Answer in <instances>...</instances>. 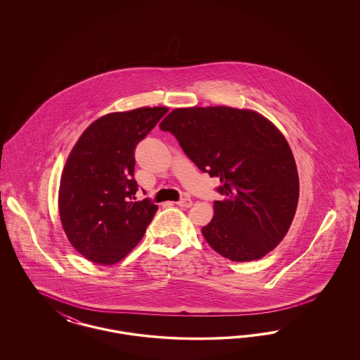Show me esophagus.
I'll use <instances>...</instances> for the list:
<instances>
[{"label": "esophagus", "instance_id": "esophagus-1", "mask_svg": "<svg viewBox=\"0 0 360 360\" xmlns=\"http://www.w3.org/2000/svg\"><path fill=\"white\" fill-rule=\"evenodd\" d=\"M176 205H179L181 207H190V206L193 205V201L190 198H184V200L178 201Z\"/></svg>", "mask_w": 360, "mask_h": 360}]
</instances>
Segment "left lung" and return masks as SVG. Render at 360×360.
Instances as JSON below:
<instances>
[{
  "mask_svg": "<svg viewBox=\"0 0 360 360\" xmlns=\"http://www.w3.org/2000/svg\"><path fill=\"white\" fill-rule=\"evenodd\" d=\"M201 172L220 178L207 244L233 262L267 255L294 219L300 181L288 140L264 116L229 106L176 108L160 122Z\"/></svg>",
  "mask_w": 360,
  "mask_h": 360,
  "instance_id": "8db88e82",
  "label": "left lung"
}]
</instances>
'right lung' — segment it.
Here are the masks:
<instances>
[{
	"instance_id": "right-lung-1",
	"label": "right lung",
	"mask_w": 360,
	"mask_h": 360,
	"mask_svg": "<svg viewBox=\"0 0 360 360\" xmlns=\"http://www.w3.org/2000/svg\"><path fill=\"white\" fill-rule=\"evenodd\" d=\"M169 108H137L91 122L72 147L60 176L58 206L71 245L93 263L127 257L144 236L158 205L135 201V148Z\"/></svg>"
}]
</instances>
